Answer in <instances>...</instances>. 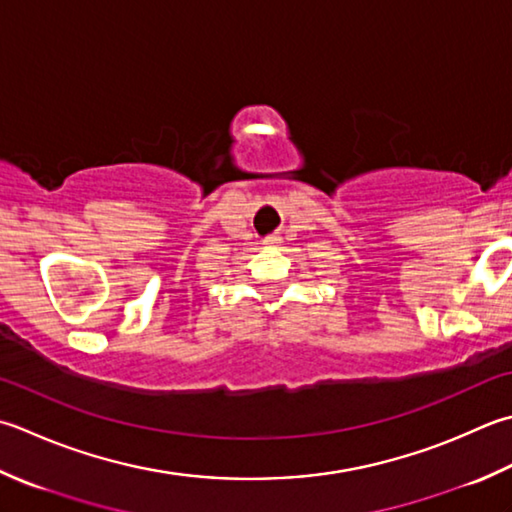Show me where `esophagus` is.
<instances>
[{"instance_id":"obj_1","label":"esophagus","mask_w":512,"mask_h":512,"mask_svg":"<svg viewBox=\"0 0 512 512\" xmlns=\"http://www.w3.org/2000/svg\"><path fill=\"white\" fill-rule=\"evenodd\" d=\"M282 244V237L279 235H266L264 237V246H279Z\"/></svg>"}]
</instances>
